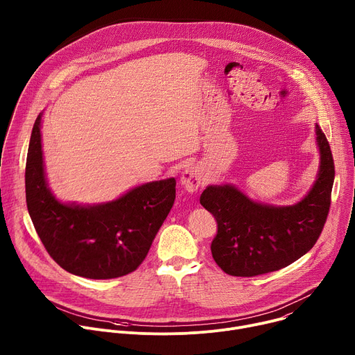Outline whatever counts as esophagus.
<instances>
[{"label": "esophagus", "instance_id": "34e87169", "mask_svg": "<svg viewBox=\"0 0 355 355\" xmlns=\"http://www.w3.org/2000/svg\"><path fill=\"white\" fill-rule=\"evenodd\" d=\"M181 184L188 192H195L204 184V174L195 164H188L181 175Z\"/></svg>", "mask_w": 355, "mask_h": 355}]
</instances>
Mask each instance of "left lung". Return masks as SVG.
I'll return each instance as SVG.
<instances>
[{
    "label": "left lung",
    "instance_id": "left-lung-1",
    "mask_svg": "<svg viewBox=\"0 0 355 355\" xmlns=\"http://www.w3.org/2000/svg\"><path fill=\"white\" fill-rule=\"evenodd\" d=\"M320 171L311 192L296 205L268 207L230 185L208 187L200 205L218 223L211 251L216 264L233 277L278 271L316 244L331 204L334 160L323 130L316 126Z\"/></svg>",
    "mask_w": 355,
    "mask_h": 355
}]
</instances>
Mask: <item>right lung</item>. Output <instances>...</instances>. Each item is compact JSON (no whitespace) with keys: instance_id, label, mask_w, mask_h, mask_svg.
I'll use <instances>...</instances> for the list:
<instances>
[{"instance_id":"1","label":"right lung","mask_w":355,"mask_h":355,"mask_svg":"<svg viewBox=\"0 0 355 355\" xmlns=\"http://www.w3.org/2000/svg\"><path fill=\"white\" fill-rule=\"evenodd\" d=\"M26 205L49 256L63 270L91 279H112L137 270L175 200V180L140 185L96 207L63 205L44 181L40 115L25 167Z\"/></svg>"}]
</instances>
